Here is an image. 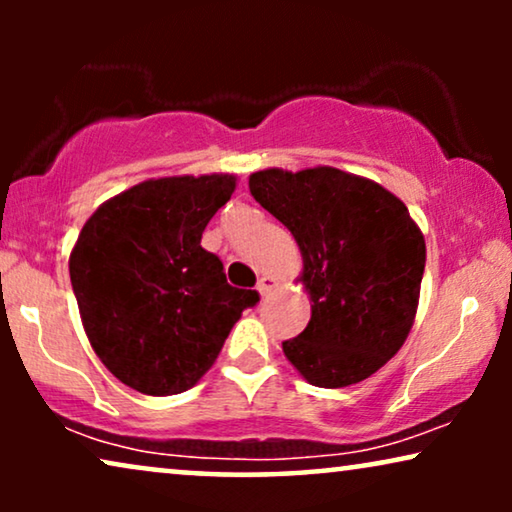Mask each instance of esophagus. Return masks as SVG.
<instances>
[{
    "instance_id": "1",
    "label": "esophagus",
    "mask_w": 512,
    "mask_h": 512,
    "mask_svg": "<svg viewBox=\"0 0 512 512\" xmlns=\"http://www.w3.org/2000/svg\"><path fill=\"white\" fill-rule=\"evenodd\" d=\"M256 289H258V293H261V296L265 298V296H270L272 291H277V289H279V282H277L275 277L265 275V277L258 279V286H256Z\"/></svg>"
}]
</instances>
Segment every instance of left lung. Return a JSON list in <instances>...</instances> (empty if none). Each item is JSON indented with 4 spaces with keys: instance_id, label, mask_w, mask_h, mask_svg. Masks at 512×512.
Here are the masks:
<instances>
[{
    "instance_id": "1",
    "label": "left lung",
    "mask_w": 512,
    "mask_h": 512,
    "mask_svg": "<svg viewBox=\"0 0 512 512\" xmlns=\"http://www.w3.org/2000/svg\"><path fill=\"white\" fill-rule=\"evenodd\" d=\"M263 209L296 237L298 282L312 303L305 331L284 340L291 366L314 387H349L377 373L408 338L426 263L422 230L394 193L338 167L249 177Z\"/></svg>"
}]
</instances>
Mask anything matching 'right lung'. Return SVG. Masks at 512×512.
Segmentation results:
<instances>
[{"label": "right lung", "mask_w": 512, "mask_h": 512, "mask_svg": "<svg viewBox=\"0 0 512 512\" xmlns=\"http://www.w3.org/2000/svg\"><path fill=\"white\" fill-rule=\"evenodd\" d=\"M235 184L233 174L146 179L83 223L69 254L83 331L109 373L139 394L195 387L258 303L200 244Z\"/></svg>", "instance_id": "obj_1"}]
</instances>
